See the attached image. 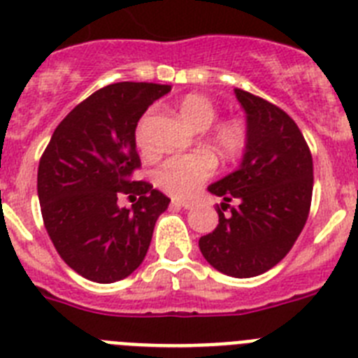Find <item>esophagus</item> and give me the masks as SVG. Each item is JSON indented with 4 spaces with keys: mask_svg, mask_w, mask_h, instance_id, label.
<instances>
[{
    "mask_svg": "<svg viewBox=\"0 0 358 358\" xmlns=\"http://www.w3.org/2000/svg\"><path fill=\"white\" fill-rule=\"evenodd\" d=\"M173 206L185 208V210H189V208H194V202L192 201H181V199H172Z\"/></svg>",
    "mask_w": 358,
    "mask_h": 358,
    "instance_id": "esophagus-1",
    "label": "esophagus"
}]
</instances>
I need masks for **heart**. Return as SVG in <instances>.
I'll list each match as a JSON object with an SVG mask.
<instances>
[{
	"label": "heart",
	"mask_w": 358,
	"mask_h": 358,
	"mask_svg": "<svg viewBox=\"0 0 358 358\" xmlns=\"http://www.w3.org/2000/svg\"><path fill=\"white\" fill-rule=\"evenodd\" d=\"M179 113L197 131L210 129L218 116L217 106L202 94H186L179 102ZM148 123L150 115L143 116L136 129V143L140 148H148ZM211 141L222 156L236 157L248 147L249 129L243 120H227L215 125ZM213 170L215 161L208 154H177L166 157L154 170V181L173 197H189L213 176Z\"/></svg>",
	"instance_id": "b5f03b06"
}]
</instances>
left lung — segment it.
<instances>
[{"instance_id": "obj_1", "label": "left lung", "mask_w": 358, "mask_h": 358, "mask_svg": "<svg viewBox=\"0 0 358 358\" xmlns=\"http://www.w3.org/2000/svg\"><path fill=\"white\" fill-rule=\"evenodd\" d=\"M235 94L245 110L249 141L238 169L208 186L222 202L218 226L201 236L199 248L222 274L252 278L280 264L305 227L314 164L301 131L285 110L248 91L235 90ZM227 207L231 215L224 217Z\"/></svg>"}]
</instances>
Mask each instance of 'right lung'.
Here are the masks:
<instances>
[{
	"instance_id": "1",
	"label": "right lung",
	"mask_w": 358,
	"mask_h": 358,
	"mask_svg": "<svg viewBox=\"0 0 358 358\" xmlns=\"http://www.w3.org/2000/svg\"><path fill=\"white\" fill-rule=\"evenodd\" d=\"M172 90L118 82L85 98L59 123L37 170L44 227L69 267L96 283L127 278L145 260L152 233L170 199L132 181L141 161L136 127L152 102ZM120 194L138 196L131 210Z\"/></svg>"
}]
</instances>
